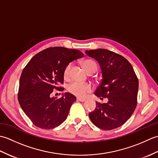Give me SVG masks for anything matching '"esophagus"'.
<instances>
[{"label": "esophagus", "mask_w": 158, "mask_h": 158, "mask_svg": "<svg viewBox=\"0 0 158 158\" xmlns=\"http://www.w3.org/2000/svg\"><path fill=\"white\" fill-rule=\"evenodd\" d=\"M77 100H78V101H80V102H85V99H83V98H77Z\"/></svg>", "instance_id": "1"}]
</instances>
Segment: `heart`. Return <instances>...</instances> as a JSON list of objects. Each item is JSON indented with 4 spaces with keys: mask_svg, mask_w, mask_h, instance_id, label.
Masks as SVG:
<instances>
[{
    "mask_svg": "<svg viewBox=\"0 0 158 158\" xmlns=\"http://www.w3.org/2000/svg\"><path fill=\"white\" fill-rule=\"evenodd\" d=\"M83 69L87 73H94L97 70V64L91 59H87L82 62ZM70 69V64H68L64 70V77L67 79L69 77V73ZM92 87L89 83H81L78 81L73 82L68 86V91L72 94L79 98H84L87 94L91 92Z\"/></svg>",
    "mask_w": 158,
    "mask_h": 158,
    "instance_id": "heart-1",
    "label": "heart"
}]
</instances>
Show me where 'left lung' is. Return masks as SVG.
Segmentation results:
<instances>
[{"mask_svg":"<svg viewBox=\"0 0 158 158\" xmlns=\"http://www.w3.org/2000/svg\"><path fill=\"white\" fill-rule=\"evenodd\" d=\"M85 53L98 62L102 71V79L94 94L101 100L108 98L106 103L96 102L89 118L100 129L117 128L127 122L136 109L138 78L122 56L105 49L86 50Z\"/></svg>","mask_w":158,"mask_h":158,"instance_id":"8db88e82","label":"left lung"}]
</instances>
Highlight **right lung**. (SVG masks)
<instances>
[{
	"label": "right lung",
	"instance_id": "obj_1",
	"mask_svg": "<svg viewBox=\"0 0 158 158\" xmlns=\"http://www.w3.org/2000/svg\"><path fill=\"white\" fill-rule=\"evenodd\" d=\"M79 50L62 47L47 48L30 60L19 79L18 101L35 126L52 129L66 120L76 97L66 92L61 98L52 97L53 89L64 82V70L70 62L83 57Z\"/></svg>",
	"mask_w": 158,
	"mask_h": 158
}]
</instances>
